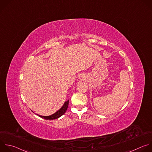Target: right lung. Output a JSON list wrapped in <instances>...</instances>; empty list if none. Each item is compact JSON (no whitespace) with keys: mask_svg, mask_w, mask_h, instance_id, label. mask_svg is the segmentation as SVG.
I'll use <instances>...</instances> for the list:
<instances>
[{"mask_svg":"<svg viewBox=\"0 0 152 152\" xmlns=\"http://www.w3.org/2000/svg\"><path fill=\"white\" fill-rule=\"evenodd\" d=\"M69 99H68L67 101H66V102H65L64 104L63 105V106L58 110H57L56 113H54V114H53L51 115H49V116H42V115H38V114H36V115L37 116H39V117H40V118H42L43 119H46V120H54V119H58V118L61 117L62 115H63L66 113V110H67V109L68 108V106H69Z\"/></svg>","mask_w":152,"mask_h":152,"instance_id":"right-lung-1","label":"right lung"}]
</instances>
